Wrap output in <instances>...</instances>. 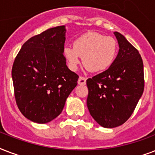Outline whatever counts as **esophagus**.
Returning <instances> with one entry per match:
<instances>
[{"label":"esophagus","instance_id":"esophagus-1","mask_svg":"<svg viewBox=\"0 0 155 155\" xmlns=\"http://www.w3.org/2000/svg\"><path fill=\"white\" fill-rule=\"evenodd\" d=\"M86 80H87V78L83 77V76H80L79 80H78V84L80 85L86 84Z\"/></svg>","mask_w":155,"mask_h":155}]
</instances>
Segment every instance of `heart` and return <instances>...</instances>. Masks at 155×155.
<instances>
[{"mask_svg":"<svg viewBox=\"0 0 155 155\" xmlns=\"http://www.w3.org/2000/svg\"><path fill=\"white\" fill-rule=\"evenodd\" d=\"M63 56L71 71H76L83 58L85 67L92 72H103L112 67L118 53L115 38L97 32H87L76 38L72 46H66Z\"/></svg>","mask_w":155,"mask_h":155,"instance_id":"heart-1","label":"heart"}]
</instances>
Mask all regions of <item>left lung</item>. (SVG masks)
<instances>
[{
  "label": "left lung",
  "instance_id": "8db88e82",
  "mask_svg": "<svg viewBox=\"0 0 155 155\" xmlns=\"http://www.w3.org/2000/svg\"><path fill=\"white\" fill-rule=\"evenodd\" d=\"M119 51L110 68L87 80V108L104 128L117 127L130 117L144 91L143 62L121 34L114 32Z\"/></svg>",
  "mask_w": 155,
  "mask_h": 155
}]
</instances>
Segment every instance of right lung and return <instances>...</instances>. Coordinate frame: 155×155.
<instances>
[{
  "label": "right lung",
  "instance_id": "1",
  "mask_svg": "<svg viewBox=\"0 0 155 155\" xmlns=\"http://www.w3.org/2000/svg\"><path fill=\"white\" fill-rule=\"evenodd\" d=\"M65 25L51 28L22 45L12 68L16 103L23 116L44 124L58 117L79 75L66 65Z\"/></svg>",
  "mask_w": 155,
  "mask_h": 155
}]
</instances>
